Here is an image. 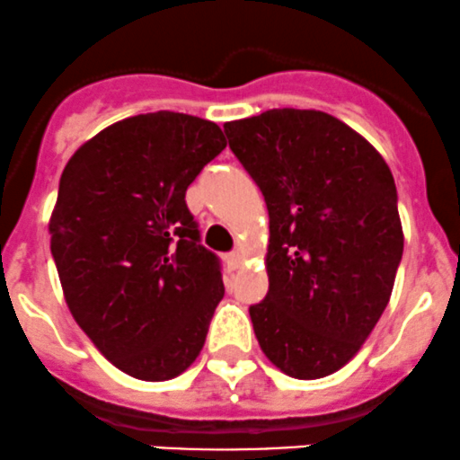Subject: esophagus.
Segmentation results:
<instances>
[{
  "label": "esophagus",
  "instance_id": "esophagus-1",
  "mask_svg": "<svg viewBox=\"0 0 460 460\" xmlns=\"http://www.w3.org/2000/svg\"><path fill=\"white\" fill-rule=\"evenodd\" d=\"M241 263H243V254H241V252L226 254V265H228V270L241 268Z\"/></svg>",
  "mask_w": 460,
  "mask_h": 460
}]
</instances>
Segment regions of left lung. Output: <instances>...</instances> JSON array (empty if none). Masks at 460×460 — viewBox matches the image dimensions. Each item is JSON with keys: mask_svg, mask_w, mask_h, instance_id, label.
<instances>
[{"mask_svg": "<svg viewBox=\"0 0 460 460\" xmlns=\"http://www.w3.org/2000/svg\"><path fill=\"white\" fill-rule=\"evenodd\" d=\"M270 215V290L250 307L263 354L323 378L361 349L403 257L396 186L366 137L321 111L272 108L224 124Z\"/></svg>", "mask_w": 460, "mask_h": 460, "instance_id": "left-lung-1", "label": "left lung"}]
</instances>
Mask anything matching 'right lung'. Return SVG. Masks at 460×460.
<instances>
[{
  "mask_svg": "<svg viewBox=\"0 0 460 460\" xmlns=\"http://www.w3.org/2000/svg\"><path fill=\"white\" fill-rule=\"evenodd\" d=\"M224 148L212 121L159 111L103 128L61 172L49 232L64 299L94 348L139 381L186 372L224 299L219 259L186 206Z\"/></svg>",
  "mask_w": 460,
  "mask_h": 460,
  "instance_id": "add662e5",
  "label": "right lung"
}]
</instances>
